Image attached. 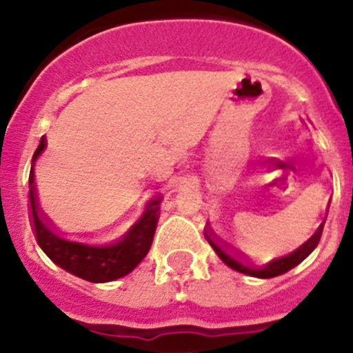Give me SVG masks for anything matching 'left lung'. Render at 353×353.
<instances>
[{"label": "left lung", "mask_w": 353, "mask_h": 353, "mask_svg": "<svg viewBox=\"0 0 353 353\" xmlns=\"http://www.w3.org/2000/svg\"><path fill=\"white\" fill-rule=\"evenodd\" d=\"M322 230H323V224L318 228L316 233H314L310 240H305L304 244L299 245L295 251L288 252V254H285V256L276 258V260L269 261L267 265H261V267H258V265L245 263V261L242 260V258H240L239 254H236V252L230 248V245L221 244L219 240L215 239V236L212 235L208 230L205 232V239L208 240V244L214 248V251L217 252V256H219L221 260L228 265V267H232V269L239 270V272H242V274H248V276L261 277V279H269V277H276V276H281V274L288 272V270L293 269L295 265H299L302 260H305V258L310 256V252L313 251V249L318 245V242H320Z\"/></svg>", "instance_id": "1"}]
</instances>
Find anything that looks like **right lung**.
I'll return each instance as SVG.
<instances>
[{
  "label": "right lung",
  "mask_w": 353,
  "mask_h": 353,
  "mask_svg": "<svg viewBox=\"0 0 353 353\" xmlns=\"http://www.w3.org/2000/svg\"><path fill=\"white\" fill-rule=\"evenodd\" d=\"M46 145H48L46 138L40 139L39 148L33 155V164H35L37 157L42 154ZM161 199V196L150 199L138 223L134 224L118 242H113V244H88V242L72 240L60 235L46 221L39 205H37L33 166L30 171L31 221H33V232H35L37 242L56 265H60L61 269H65L67 272L90 283L114 281L118 277H123L132 272L141 263L146 252L150 251L152 240H154Z\"/></svg>",
  "instance_id": "1"
}]
</instances>
